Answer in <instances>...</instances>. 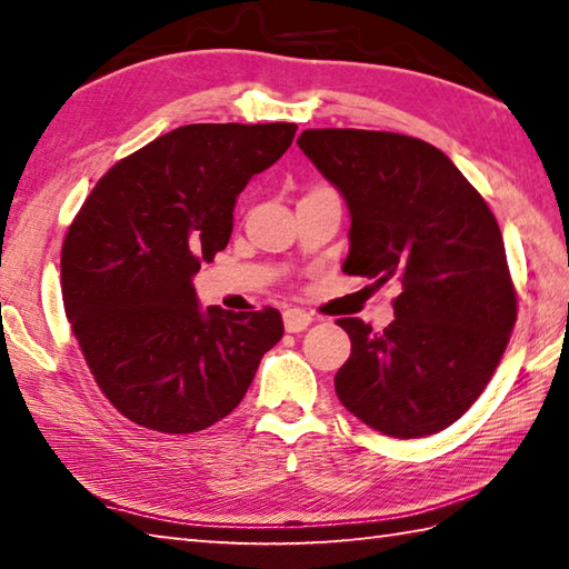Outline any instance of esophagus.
<instances>
[{"label":"esophagus","instance_id":"esophagus-1","mask_svg":"<svg viewBox=\"0 0 569 569\" xmlns=\"http://www.w3.org/2000/svg\"><path fill=\"white\" fill-rule=\"evenodd\" d=\"M311 313L301 311V308H288V311H283V326L288 333H301L306 331L308 326H311Z\"/></svg>","mask_w":569,"mask_h":569}]
</instances>
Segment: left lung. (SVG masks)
<instances>
[{"instance_id":"1","label":"left lung","mask_w":569,"mask_h":569,"mask_svg":"<svg viewBox=\"0 0 569 569\" xmlns=\"http://www.w3.org/2000/svg\"><path fill=\"white\" fill-rule=\"evenodd\" d=\"M298 148L349 208L343 271L401 286L383 331L336 321L351 339L336 393L381 435H437L485 391L517 321L492 210L445 152L409 134L303 130Z\"/></svg>"}]
</instances>
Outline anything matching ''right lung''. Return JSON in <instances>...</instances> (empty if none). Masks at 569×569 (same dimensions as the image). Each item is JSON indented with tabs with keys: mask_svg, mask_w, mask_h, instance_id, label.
Returning <instances> with one entry per match:
<instances>
[{
	"mask_svg": "<svg viewBox=\"0 0 569 569\" xmlns=\"http://www.w3.org/2000/svg\"><path fill=\"white\" fill-rule=\"evenodd\" d=\"M293 134V122L186 124L120 160L84 200L62 246L64 311L122 417L162 435L208 429L281 341L276 308H203L192 278L228 246L248 180Z\"/></svg>",
	"mask_w": 569,
	"mask_h": 569,
	"instance_id": "1",
	"label": "right lung"
}]
</instances>
